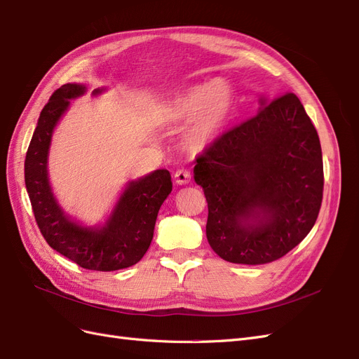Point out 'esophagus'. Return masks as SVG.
<instances>
[{"label": "esophagus", "instance_id": "esophagus-1", "mask_svg": "<svg viewBox=\"0 0 359 359\" xmlns=\"http://www.w3.org/2000/svg\"><path fill=\"white\" fill-rule=\"evenodd\" d=\"M191 181V173L187 169H178L175 172V182L180 184V186H184V184H189Z\"/></svg>", "mask_w": 359, "mask_h": 359}]
</instances>
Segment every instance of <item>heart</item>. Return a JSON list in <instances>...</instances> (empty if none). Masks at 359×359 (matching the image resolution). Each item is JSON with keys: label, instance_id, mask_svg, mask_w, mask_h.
<instances>
[{"label": "heart", "instance_id": "b5f03b06", "mask_svg": "<svg viewBox=\"0 0 359 359\" xmlns=\"http://www.w3.org/2000/svg\"><path fill=\"white\" fill-rule=\"evenodd\" d=\"M235 109V93L226 81L189 86L165 106V116L173 123H187L186 145L202 151L219 137L231 121Z\"/></svg>", "mask_w": 359, "mask_h": 359}]
</instances>
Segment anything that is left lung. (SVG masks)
Masks as SVG:
<instances>
[{"mask_svg":"<svg viewBox=\"0 0 359 359\" xmlns=\"http://www.w3.org/2000/svg\"><path fill=\"white\" fill-rule=\"evenodd\" d=\"M194 181L208 202L206 238L232 264L283 257L316 223L323 194L316 128L292 93L260 99L259 112L198 156Z\"/></svg>","mask_w":359,"mask_h":359,"instance_id":"8db88e82","label":"left lung"}]
</instances>
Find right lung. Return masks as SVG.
<instances>
[{"instance_id": "1", "label": "right lung", "mask_w": 359, "mask_h": 359, "mask_svg": "<svg viewBox=\"0 0 359 359\" xmlns=\"http://www.w3.org/2000/svg\"><path fill=\"white\" fill-rule=\"evenodd\" d=\"M85 91V85L66 83L43 107L27 151L25 186L39 229L53 250L85 269L116 271L137 264L147 253L160 206L172 191V180L169 170L158 169L130 181L103 227H83L61 210L48 178L50 139L70 100Z\"/></svg>"}]
</instances>
